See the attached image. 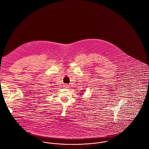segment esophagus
<instances>
[{"instance_id":"34e87169","label":"esophagus","mask_w":149,"mask_h":149,"mask_svg":"<svg viewBox=\"0 0 149 149\" xmlns=\"http://www.w3.org/2000/svg\"><path fill=\"white\" fill-rule=\"evenodd\" d=\"M64 87H65V88H70V86L68 85H67V84H66V85H64Z\"/></svg>"}]
</instances>
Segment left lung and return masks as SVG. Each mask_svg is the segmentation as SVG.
I'll return each mask as SVG.
<instances>
[{
    "label": "left lung",
    "instance_id": "obj_1",
    "mask_svg": "<svg viewBox=\"0 0 149 149\" xmlns=\"http://www.w3.org/2000/svg\"><path fill=\"white\" fill-rule=\"evenodd\" d=\"M81 94H82V93H81Z\"/></svg>",
    "mask_w": 149,
    "mask_h": 149
}]
</instances>
